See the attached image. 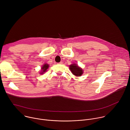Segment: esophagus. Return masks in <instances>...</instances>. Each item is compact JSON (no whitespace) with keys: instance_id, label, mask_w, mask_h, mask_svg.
<instances>
[{"instance_id":"34e87169","label":"esophagus","mask_w":130,"mask_h":130,"mask_svg":"<svg viewBox=\"0 0 130 130\" xmlns=\"http://www.w3.org/2000/svg\"><path fill=\"white\" fill-rule=\"evenodd\" d=\"M62 63H63V62H60L58 63V64H62Z\"/></svg>"}]
</instances>
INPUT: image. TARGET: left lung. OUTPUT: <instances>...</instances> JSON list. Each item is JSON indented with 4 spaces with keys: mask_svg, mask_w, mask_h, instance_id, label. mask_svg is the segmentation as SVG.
Here are the masks:
<instances>
[{
    "mask_svg": "<svg viewBox=\"0 0 130 130\" xmlns=\"http://www.w3.org/2000/svg\"><path fill=\"white\" fill-rule=\"evenodd\" d=\"M71 72L76 76H80L83 73V70L78 66L75 64H72L69 66Z\"/></svg>",
    "mask_w": 130,
    "mask_h": 130,
    "instance_id": "1",
    "label": "left lung"
}]
</instances>
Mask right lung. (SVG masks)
<instances>
[{"mask_svg":"<svg viewBox=\"0 0 130 130\" xmlns=\"http://www.w3.org/2000/svg\"><path fill=\"white\" fill-rule=\"evenodd\" d=\"M48 67H49L48 64H44V65H43V66L42 67V71H43V72H43V73H43V72H45V71L47 70V69H48Z\"/></svg>","mask_w":130,"mask_h":130,"instance_id":"1","label":"right lung"}]
</instances>
